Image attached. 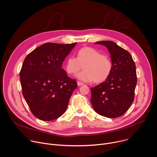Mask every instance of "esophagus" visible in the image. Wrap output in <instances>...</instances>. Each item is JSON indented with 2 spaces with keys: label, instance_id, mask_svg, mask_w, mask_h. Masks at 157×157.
Returning <instances> with one entry per match:
<instances>
[{
  "label": "esophagus",
  "instance_id": "1",
  "mask_svg": "<svg viewBox=\"0 0 157 157\" xmlns=\"http://www.w3.org/2000/svg\"><path fill=\"white\" fill-rule=\"evenodd\" d=\"M83 84H84V83H82V82H79V81L77 82V85H78V86H81V85H83Z\"/></svg>",
  "mask_w": 157,
  "mask_h": 157
}]
</instances>
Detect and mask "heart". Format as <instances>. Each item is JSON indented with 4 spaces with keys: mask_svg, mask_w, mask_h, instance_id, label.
<instances>
[{
    "mask_svg": "<svg viewBox=\"0 0 157 157\" xmlns=\"http://www.w3.org/2000/svg\"><path fill=\"white\" fill-rule=\"evenodd\" d=\"M77 75V77L83 82L101 83L110 76L113 71V62L108 54H101L98 50L83 47L77 52V57L69 56L66 63V70L69 74Z\"/></svg>",
    "mask_w": 157,
    "mask_h": 157,
    "instance_id": "obj_1",
    "label": "heart"
}]
</instances>
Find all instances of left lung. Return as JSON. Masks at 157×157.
I'll return each mask as SVG.
<instances>
[{
  "mask_svg": "<svg viewBox=\"0 0 157 157\" xmlns=\"http://www.w3.org/2000/svg\"><path fill=\"white\" fill-rule=\"evenodd\" d=\"M105 46L113 62V71L107 80L91 88V103L98 114L109 118L123 115L134 100L137 82L135 62L131 54L111 41H98Z\"/></svg>",
  "mask_w": 157,
  "mask_h": 157,
  "instance_id": "8db88e82",
  "label": "left lung"
}]
</instances>
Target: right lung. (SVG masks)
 Segmentation results:
<instances>
[{
  "label": "right lung",
  "mask_w": 157,
  "mask_h": 157,
  "mask_svg": "<svg viewBox=\"0 0 157 157\" xmlns=\"http://www.w3.org/2000/svg\"><path fill=\"white\" fill-rule=\"evenodd\" d=\"M76 43H44L25 57L20 83L24 98L36 117L49 121L66 112L77 83L62 66Z\"/></svg>",
  "instance_id": "obj_1"
}]
</instances>
